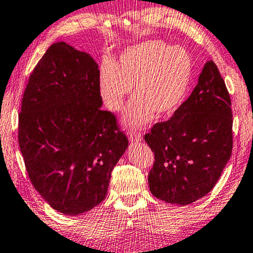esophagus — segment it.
<instances>
[{"mask_svg":"<svg viewBox=\"0 0 253 253\" xmlns=\"http://www.w3.org/2000/svg\"><path fill=\"white\" fill-rule=\"evenodd\" d=\"M128 137H129V141L131 143H138V142H141L142 140L141 134L137 133V131H129V133H128Z\"/></svg>","mask_w":253,"mask_h":253,"instance_id":"34e87169","label":"esophagus"}]
</instances>
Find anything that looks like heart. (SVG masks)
<instances>
[{"label":"heart","mask_w":253,"mask_h":253,"mask_svg":"<svg viewBox=\"0 0 253 253\" xmlns=\"http://www.w3.org/2000/svg\"><path fill=\"white\" fill-rule=\"evenodd\" d=\"M194 73L193 58L186 49L159 40L130 45L118 62L103 59L99 66V94L106 108L122 110L134 86L135 97L123 116L128 128H142L158 117L175 112L189 90Z\"/></svg>","instance_id":"obj_1"}]
</instances>
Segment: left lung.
<instances>
[{"label": "left lung", "mask_w": 253, "mask_h": 253, "mask_svg": "<svg viewBox=\"0 0 253 253\" xmlns=\"http://www.w3.org/2000/svg\"><path fill=\"white\" fill-rule=\"evenodd\" d=\"M230 105L225 81L209 60L187 101L144 136L155 154L148 177L155 197L188 205L213 189L232 155Z\"/></svg>", "instance_id": "left-lung-1"}]
</instances>
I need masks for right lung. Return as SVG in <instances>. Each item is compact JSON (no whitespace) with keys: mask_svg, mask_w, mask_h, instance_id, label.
I'll return each instance as SVG.
<instances>
[{"mask_svg":"<svg viewBox=\"0 0 253 253\" xmlns=\"http://www.w3.org/2000/svg\"><path fill=\"white\" fill-rule=\"evenodd\" d=\"M98 65L65 42L49 47L30 77L21 102L18 141L42 198L79 215L102 203L128 148L111 112L101 109Z\"/></svg>","mask_w":253,"mask_h":253,"instance_id":"right-lung-1","label":"right lung"}]
</instances>
